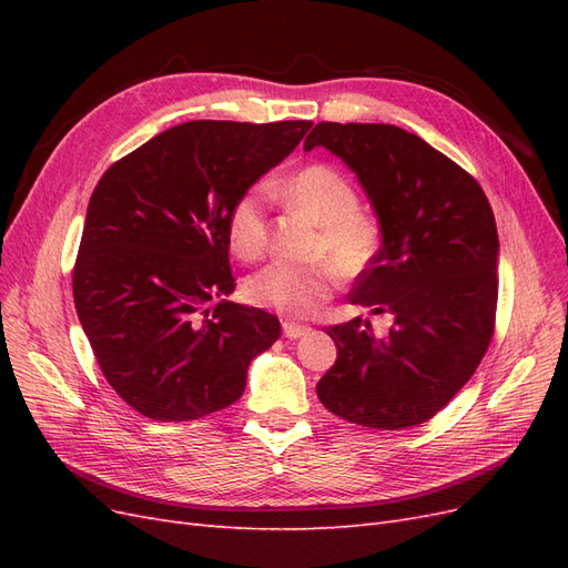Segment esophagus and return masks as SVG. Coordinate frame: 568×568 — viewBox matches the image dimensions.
Masks as SVG:
<instances>
[{"instance_id": "1", "label": "esophagus", "mask_w": 568, "mask_h": 568, "mask_svg": "<svg viewBox=\"0 0 568 568\" xmlns=\"http://www.w3.org/2000/svg\"><path fill=\"white\" fill-rule=\"evenodd\" d=\"M282 332H284L286 338H301L303 334L311 332V326L296 324V322H284V324H282Z\"/></svg>"}]
</instances>
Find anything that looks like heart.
I'll use <instances>...</instances> for the list:
<instances>
[{"instance_id":"heart-1","label":"heart","mask_w":568,"mask_h":568,"mask_svg":"<svg viewBox=\"0 0 568 568\" xmlns=\"http://www.w3.org/2000/svg\"><path fill=\"white\" fill-rule=\"evenodd\" d=\"M291 209L313 220L317 236L313 257L322 261L291 267L270 265L246 282V298L265 311L286 317H305L329 301L343 280L363 277L384 251V225L374 213L359 209V194L341 170L326 163H311L291 175L284 186ZM227 236L232 251L255 261L267 244V192L253 184L244 189L227 213Z\"/></svg>"}]
</instances>
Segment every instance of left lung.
<instances>
[{"mask_svg": "<svg viewBox=\"0 0 568 568\" xmlns=\"http://www.w3.org/2000/svg\"><path fill=\"white\" fill-rule=\"evenodd\" d=\"M363 182L384 225V251L357 277L355 305L390 315L386 336L359 317L326 329L336 363L317 398L369 428L432 419L471 379L497 313V227L480 184L417 134L386 123H329L305 136Z\"/></svg>", "mask_w": 568, "mask_h": 568, "instance_id": "left-lung-1", "label": "left lung"}]
</instances>
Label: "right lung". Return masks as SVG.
Instances as JSON below:
<instances>
[{"label":"right lung","instance_id":"1","mask_svg":"<svg viewBox=\"0 0 568 568\" xmlns=\"http://www.w3.org/2000/svg\"><path fill=\"white\" fill-rule=\"evenodd\" d=\"M311 120H189L115 161L92 192L73 298L101 374L153 422H192L242 398L280 320L232 294L227 213L282 163Z\"/></svg>","mask_w":568,"mask_h":568}]
</instances>
